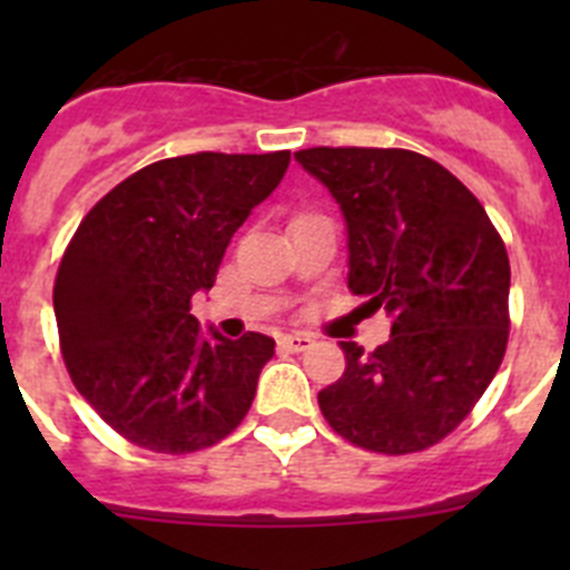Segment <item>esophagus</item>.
Segmentation results:
<instances>
[{
  "label": "esophagus",
  "mask_w": 570,
  "mask_h": 570,
  "mask_svg": "<svg viewBox=\"0 0 570 570\" xmlns=\"http://www.w3.org/2000/svg\"><path fill=\"white\" fill-rule=\"evenodd\" d=\"M311 345H314V336H308V334H282L279 336V347H285V351H294V354H299V351H308Z\"/></svg>",
  "instance_id": "esophagus-1"
}]
</instances>
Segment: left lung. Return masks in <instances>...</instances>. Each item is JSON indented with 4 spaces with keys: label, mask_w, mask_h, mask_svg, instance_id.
I'll return each mask as SVG.
<instances>
[{
    "label": "left lung",
    "mask_w": 570,
    "mask_h": 570,
    "mask_svg": "<svg viewBox=\"0 0 570 570\" xmlns=\"http://www.w3.org/2000/svg\"><path fill=\"white\" fill-rule=\"evenodd\" d=\"M294 156L340 205L347 288L391 316V340L371 354L340 342L347 365L320 391L322 414L376 454L431 448L471 414L505 356V245L480 199L428 156L402 148Z\"/></svg>",
    "instance_id": "1"
}]
</instances>
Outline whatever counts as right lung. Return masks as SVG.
Here are the masks:
<instances>
[{
  "label": "right lung",
  "mask_w": 570,
  "mask_h": 570,
  "mask_svg": "<svg viewBox=\"0 0 570 570\" xmlns=\"http://www.w3.org/2000/svg\"><path fill=\"white\" fill-rule=\"evenodd\" d=\"M288 150L188 154L136 170L70 239L53 285L68 374L90 407L156 454L208 448L245 420L276 342L203 331L230 236L288 170Z\"/></svg>",
  "instance_id": "obj_1"
}]
</instances>
